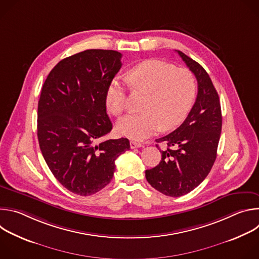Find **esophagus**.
Segmentation results:
<instances>
[{"label": "esophagus", "instance_id": "1", "mask_svg": "<svg viewBox=\"0 0 259 259\" xmlns=\"http://www.w3.org/2000/svg\"><path fill=\"white\" fill-rule=\"evenodd\" d=\"M142 146V143L140 142H137V141H130V147L131 149H136V147H141Z\"/></svg>", "mask_w": 259, "mask_h": 259}]
</instances>
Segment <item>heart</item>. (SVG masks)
<instances>
[{
  "label": "heart",
  "instance_id": "1",
  "mask_svg": "<svg viewBox=\"0 0 259 259\" xmlns=\"http://www.w3.org/2000/svg\"><path fill=\"white\" fill-rule=\"evenodd\" d=\"M129 87L147 93L140 114L129 115L119 121L117 131L127 138L142 140L161 129L178 127L188 117L193 106L197 83L188 68H176L159 59L145 60L126 76ZM109 113L120 117L126 109V91L118 81H113L105 94Z\"/></svg>",
  "mask_w": 259,
  "mask_h": 259
}]
</instances>
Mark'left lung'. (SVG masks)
Returning <instances> with one entry per match:
<instances>
[{"label": "left lung", "instance_id": "left-lung-1", "mask_svg": "<svg viewBox=\"0 0 259 259\" xmlns=\"http://www.w3.org/2000/svg\"><path fill=\"white\" fill-rule=\"evenodd\" d=\"M177 53L197 79V98L184 122L170 134L156 139L168 147L161 151L159 165L145 170L151 186L169 197L189 194L207 177L216 159L223 126L218 93L207 71L181 51Z\"/></svg>", "mask_w": 259, "mask_h": 259}]
</instances>
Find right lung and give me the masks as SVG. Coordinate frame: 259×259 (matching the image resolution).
Listing matches in <instances>:
<instances>
[{"label": "right lung", "mask_w": 259, "mask_h": 259, "mask_svg": "<svg viewBox=\"0 0 259 259\" xmlns=\"http://www.w3.org/2000/svg\"><path fill=\"white\" fill-rule=\"evenodd\" d=\"M122 54L90 49L59 61L38 104V139L55 178L79 196L96 194L112 180L115 161L130 150L127 138L96 141L113 129L105 106Z\"/></svg>", "instance_id": "1"}]
</instances>
